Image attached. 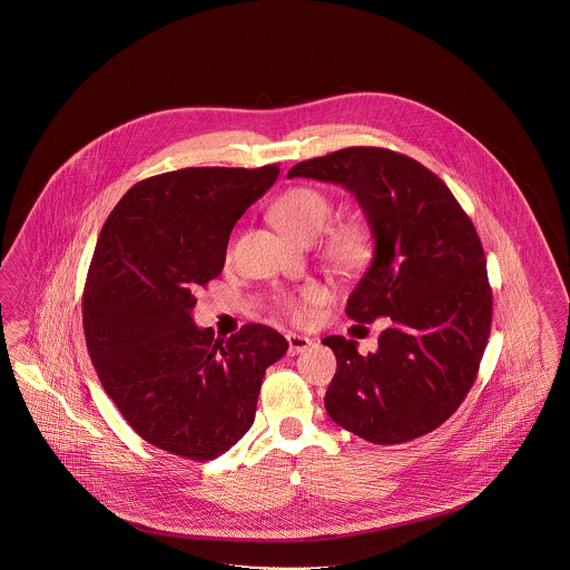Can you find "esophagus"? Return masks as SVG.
I'll return each instance as SVG.
<instances>
[{
    "label": "esophagus",
    "mask_w": 570,
    "mask_h": 570,
    "mask_svg": "<svg viewBox=\"0 0 570 570\" xmlns=\"http://www.w3.org/2000/svg\"><path fill=\"white\" fill-rule=\"evenodd\" d=\"M286 341H288V353H291V355H298V353L307 351L311 343H313V341L307 338V336H303V334H294V332H288V334H286Z\"/></svg>",
    "instance_id": "1"
}]
</instances>
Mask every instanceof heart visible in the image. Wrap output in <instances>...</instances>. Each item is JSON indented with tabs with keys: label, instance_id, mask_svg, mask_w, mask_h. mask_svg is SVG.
I'll list each match as a JSON object with an SVG mask.
<instances>
[{
	"label": "heart",
	"instance_id": "1",
	"mask_svg": "<svg viewBox=\"0 0 570 570\" xmlns=\"http://www.w3.org/2000/svg\"><path fill=\"white\" fill-rule=\"evenodd\" d=\"M272 219L282 232L298 242H313L328 224L332 203L324 191L315 188H293L284 191L269 210ZM372 244L370 227L363 222H345L330 232L324 253L330 263L341 272H355L367 259ZM324 298V291L315 284L301 288L296 294L279 298V309L296 324L309 322L311 307Z\"/></svg>",
	"mask_w": 570,
	"mask_h": 570
}]
</instances>
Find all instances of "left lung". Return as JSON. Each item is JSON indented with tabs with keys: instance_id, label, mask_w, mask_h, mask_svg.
I'll return each instance as SVG.
<instances>
[{
	"instance_id": "8db88e82",
	"label": "left lung",
	"mask_w": 570,
	"mask_h": 570,
	"mask_svg": "<svg viewBox=\"0 0 570 570\" xmlns=\"http://www.w3.org/2000/svg\"><path fill=\"white\" fill-rule=\"evenodd\" d=\"M288 177L341 184L372 229L374 257L346 301L360 324L386 317L379 351L328 336L336 374L326 412L345 431L397 445L439 429L472 389L491 332L483 244L448 186L410 156L351 146Z\"/></svg>"
}]
</instances>
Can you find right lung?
I'll use <instances>...</instances> for the list:
<instances>
[{
  "label": "right lung",
  "mask_w": 570,
  "mask_h": 570,
  "mask_svg": "<svg viewBox=\"0 0 570 570\" xmlns=\"http://www.w3.org/2000/svg\"><path fill=\"white\" fill-rule=\"evenodd\" d=\"M277 165L188 167L138 181L104 224L87 272V351L127 424L186 460H215L255 422L265 370L286 338L246 324L227 341L191 320L222 274L229 234Z\"/></svg>",
  "instance_id": "obj_1"
}]
</instances>
